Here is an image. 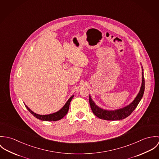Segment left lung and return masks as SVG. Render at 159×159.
<instances>
[{
  "mask_svg": "<svg viewBox=\"0 0 159 159\" xmlns=\"http://www.w3.org/2000/svg\"><path fill=\"white\" fill-rule=\"evenodd\" d=\"M142 68V83L141 86L140 88V90L139 91L138 93L137 94L136 97L133 100V102L128 105L127 106L115 110H108L103 109L98 106H97L93 100L92 99L91 95H89V103L91 106V110L97 117L100 119L108 120H122L123 119L126 118L129 116H130L131 113L135 110L136 107L138 106V103H139L140 100H141L144 92V88H145V83H144V73H143V68L141 66Z\"/></svg>",
  "mask_w": 159,
  "mask_h": 159,
  "instance_id": "left-lung-1",
  "label": "left lung"
}]
</instances>
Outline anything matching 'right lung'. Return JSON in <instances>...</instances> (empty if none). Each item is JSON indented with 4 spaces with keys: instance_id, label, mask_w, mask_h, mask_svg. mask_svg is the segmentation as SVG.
I'll use <instances>...</instances> for the list:
<instances>
[{
    "instance_id": "1",
    "label": "right lung",
    "mask_w": 159,
    "mask_h": 159,
    "mask_svg": "<svg viewBox=\"0 0 159 159\" xmlns=\"http://www.w3.org/2000/svg\"><path fill=\"white\" fill-rule=\"evenodd\" d=\"M73 97H74V95H72L70 97V98L67 100L66 103L60 110H59L58 111H57L56 113L42 115V114H38L35 113L34 111H32L27 105H25V103H24V105H25V107H26V108L28 110V111L32 114H33V116H34L36 118L40 119L41 120H43V121H56V120H59L62 119L67 114L68 109H69L70 103Z\"/></svg>"
}]
</instances>
